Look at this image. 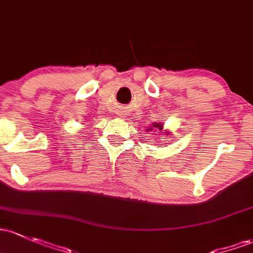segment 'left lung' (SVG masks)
<instances>
[{
	"mask_svg": "<svg viewBox=\"0 0 253 253\" xmlns=\"http://www.w3.org/2000/svg\"><path fill=\"white\" fill-rule=\"evenodd\" d=\"M154 127H155V128L162 129V125H161V124H154ZM151 129H154V128H150V131H151Z\"/></svg>",
	"mask_w": 253,
	"mask_h": 253,
	"instance_id": "obj_1",
	"label": "left lung"
}]
</instances>
